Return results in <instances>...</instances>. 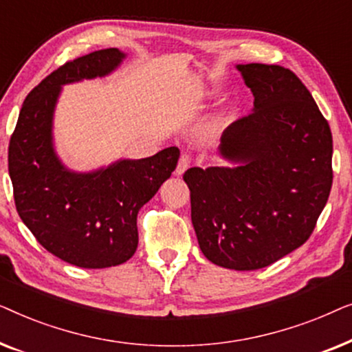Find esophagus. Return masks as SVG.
Listing matches in <instances>:
<instances>
[{
	"mask_svg": "<svg viewBox=\"0 0 352 352\" xmlns=\"http://www.w3.org/2000/svg\"><path fill=\"white\" fill-rule=\"evenodd\" d=\"M189 165H190L189 155H187V153H181L179 162H177V166H176V175L181 176L182 173H184L187 168H189Z\"/></svg>",
	"mask_w": 352,
	"mask_h": 352,
	"instance_id": "obj_1",
	"label": "esophagus"
}]
</instances>
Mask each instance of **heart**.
<instances>
[{
    "mask_svg": "<svg viewBox=\"0 0 352 352\" xmlns=\"http://www.w3.org/2000/svg\"><path fill=\"white\" fill-rule=\"evenodd\" d=\"M206 131H208V134H210V133H213V126H211V128H208V129H206Z\"/></svg>",
    "mask_w": 352,
    "mask_h": 352,
    "instance_id": "b5f03b06",
    "label": "heart"
}]
</instances>
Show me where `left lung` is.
I'll use <instances>...</instances> for the list:
<instances>
[{
	"label": "left lung",
	"mask_w": 352,
	"mask_h": 352,
	"mask_svg": "<svg viewBox=\"0 0 352 352\" xmlns=\"http://www.w3.org/2000/svg\"><path fill=\"white\" fill-rule=\"evenodd\" d=\"M253 112L224 129L219 155L232 166L189 168L190 216L201 253L254 271L301 247L329 200V122L292 70L240 64Z\"/></svg>",
	"instance_id": "obj_1"
}]
</instances>
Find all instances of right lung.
Instances as JSON below:
<instances>
[{
	"label": "right lung",
	"instance_id": "add662e5",
	"mask_svg": "<svg viewBox=\"0 0 352 352\" xmlns=\"http://www.w3.org/2000/svg\"><path fill=\"white\" fill-rule=\"evenodd\" d=\"M126 57L117 47L70 60L30 91L9 141L14 201L23 224L47 252L85 269L118 266L138 248V213L179 158L163 148L141 160H118L91 173L62 165L52 144V117L62 86L113 72Z\"/></svg>",
	"mask_w": 352,
	"mask_h": 352
}]
</instances>
